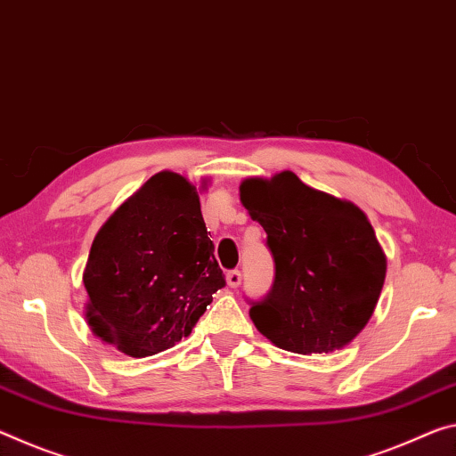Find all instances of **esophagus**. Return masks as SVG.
Returning a JSON list of instances; mask_svg holds the SVG:
<instances>
[{
	"mask_svg": "<svg viewBox=\"0 0 456 456\" xmlns=\"http://www.w3.org/2000/svg\"><path fill=\"white\" fill-rule=\"evenodd\" d=\"M227 284L231 288H240V284H241V272L240 270L227 272Z\"/></svg>",
	"mask_w": 456,
	"mask_h": 456,
	"instance_id": "esophagus-1",
	"label": "esophagus"
}]
</instances>
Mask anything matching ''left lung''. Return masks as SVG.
Wrapping results in <instances>:
<instances>
[{
    "mask_svg": "<svg viewBox=\"0 0 456 456\" xmlns=\"http://www.w3.org/2000/svg\"><path fill=\"white\" fill-rule=\"evenodd\" d=\"M240 192L276 264L272 290L251 302L256 329L300 355L349 345L370 322L386 280V254L365 213L290 170L245 178Z\"/></svg>",
    "mask_w": 456,
    "mask_h": 456,
    "instance_id": "1",
    "label": "left lung"
}]
</instances>
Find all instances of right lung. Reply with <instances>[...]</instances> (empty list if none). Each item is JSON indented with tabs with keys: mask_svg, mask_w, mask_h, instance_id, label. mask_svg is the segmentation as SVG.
I'll return each instance as SVG.
<instances>
[{
	"mask_svg": "<svg viewBox=\"0 0 456 456\" xmlns=\"http://www.w3.org/2000/svg\"><path fill=\"white\" fill-rule=\"evenodd\" d=\"M83 281L89 327L126 355L189 337L225 286L197 186L170 170L151 176L99 229Z\"/></svg>",
	"mask_w": 456,
	"mask_h": 456,
	"instance_id": "obj_1",
	"label": "right lung"
}]
</instances>
